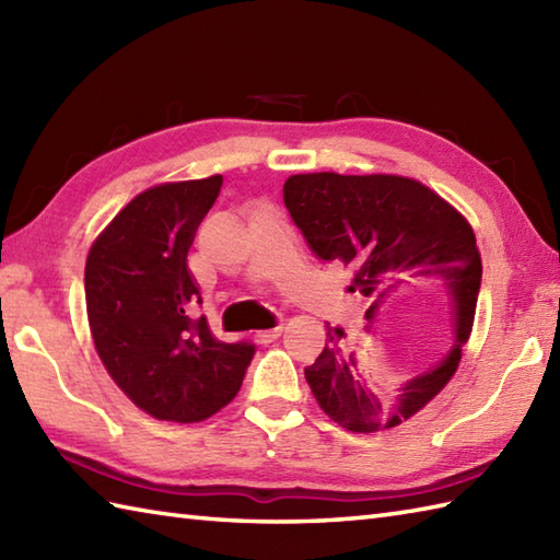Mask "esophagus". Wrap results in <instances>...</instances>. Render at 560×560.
Masks as SVG:
<instances>
[{
  "label": "esophagus",
  "mask_w": 560,
  "mask_h": 560,
  "mask_svg": "<svg viewBox=\"0 0 560 560\" xmlns=\"http://www.w3.org/2000/svg\"><path fill=\"white\" fill-rule=\"evenodd\" d=\"M281 325H277V327H273V329H261V331H257V335H255V339L259 341V343H271L273 339H277L279 335H281Z\"/></svg>",
  "instance_id": "34e87169"
}]
</instances>
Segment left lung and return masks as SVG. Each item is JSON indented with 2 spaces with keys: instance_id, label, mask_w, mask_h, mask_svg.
Here are the masks:
<instances>
[{
  "instance_id": "1",
  "label": "left lung",
  "mask_w": 560,
  "mask_h": 560,
  "mask_svg": "<svg viewBox=\"0 0 560 560\" xmlns=\"http://www.w3.org/2000/svg\"><path fill=\"white\" fill-rule=\"evenodd\" d=\"M283 205L313 253L351 269V293L371 301L365 331L392 293L435 281L450 301L452 349L397 387L368 375L359 343L327 327L323 351L305 380L331 421L351 433L395 428L421 411L455 375L481 289V255L471 225L433 189L399 175H291Z\"/></svg>"
}]
</instances>
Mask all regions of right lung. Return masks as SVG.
Here are the masks:
<instances>
[{
	"mask_svg": "<svg viewBox=\"0 0 560 560\" xmlns=\"http://www.w3.org/2000/svg\"><path fill=\"white\" fill-rule=\"evenodd\" d=\"M223 177L165 183L137 195L93 243L83 287L93 343L125 395L153 419L197 423L243 385L253 341L211 335L187 267L197 225Z\"/></svg>",
	"mask_w": 560,
	"mask_h": 560,
	"instance_id": "right-lung-1",
	"label": "right lung"
}]
</instances>
